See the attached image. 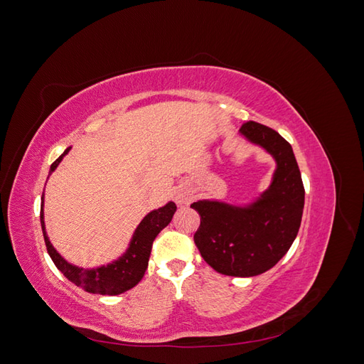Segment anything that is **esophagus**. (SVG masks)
Masks as SVG:
<instances>
[{"instance_id":"34e87169","label":"esophagus","mask_w":364,"mask_h":364,"mask_svg":"<svg viewBox=\"0 0 364 364\" xmlns=\"http://www.w3.org/2000/svg\"><path fill=\"white\" fill-rule=\"evenodd\" d=\"M174 199L179 205H186L191 200V194H188L186 191H178L174 196Z\"/></svg>"}]
</instances>
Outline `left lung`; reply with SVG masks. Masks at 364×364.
Returning a JSON list of instances; mask_svg holds the SVG:
<instances>
[{"mask_svg":"<svg viewBox=\"0 0 364 364\" xmlns=\"http://www.w3.org/2000/svg\"><path fill=\"white\" fill-rule=\"evenodd\" d=\"M240 135L274 159L272 181L247 205L203 199L191 203L200 215L194 243L215 272L249 278L270 270L285 253L301 226L305 191L291 146L278 132L249 121Z\"/></svg>","mask_w":364,"mask_h":364,"instance_id":"obj_1","label":"left lung"}]
</instances>
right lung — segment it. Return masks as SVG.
I'll return each mask as SVG.
<instances>
[{
  "label": "right lung",
  "mask_w": 364,
  "mask_h": 364,
  "mask_svg": "<svg viewBox=\"0 0 364 364\" xmlns=\"http://www.w3.org/2000/svg\"><path fill=\"white\" fill-rule=\"evenodd\" d=\"M70 150L71 147L65 150L62 155L51 164L50 174L58 168V165L60 164L65 155H68ZM174 213V202H168L158 209H153V211H150L144 218H142L141 223L136 226L123 255L118 257L112 262H107L105 266L95 269H83L79 266H74V264L68 262L56 249H54L47 235L46 222H43V194L41 203V226L48 255L51 257L53 262L56 264V267L63 273V277H67L71 282L77 285V287L83 289L87 293L115 296L134 289L142 279V277H144L149 266L153 241H155V238L165 226H168Z\"/></svg>",
  "instance_id": "1"
}]
</instances>
